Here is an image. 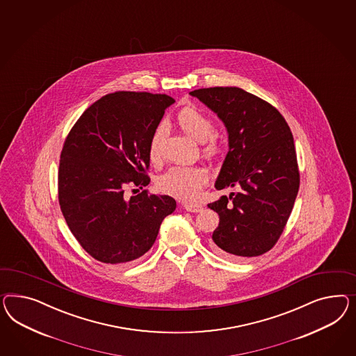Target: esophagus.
<instances>
[{"mask_svg": "<svg viewBox=\"0 0 356 356\" xmlns=\"http://www.w3.org/2000/svg\"><path fill=\"white\" fill-rule=\"evenodd\" d=\"M183 208L187 211V212H193V213H197L203 209V205L202 204H184Z\"/></svg>", "mask_w": 356, "mask_h": 356, "instance_id": "obj_1", "label": "esophagus"}]
</instances>
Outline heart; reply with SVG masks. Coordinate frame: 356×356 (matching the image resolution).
Returning <instances> with one entry per match:
<instances>
[{
  "label": "heart",
  "instance_id": "1",
  "mask_svg": "<svg viewBox=\"0 0 356 356\" xmlns=\"http://www.w3.org/2000/svg\"><path fill=\"white\" fill-rule=\"evenodd\" d=\"M177 122L183 131L196 142L203 143L205 156L214 159L221 153V144L214 138V123L196 106H186L177 114ZM165 127L160 124L153 132L149 142V159L153 163L161 159V140ZM209 181V174L203 166H174L159 177L157 187L163 193L179 200H195Z\"/></svg>",
  "mask_w": 356,
  "mask_h": 356
}]
</instances>
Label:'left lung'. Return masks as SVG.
<instances>
[{
  "instance_id": "left-lung-1",
  "label": "left lung",
  "mask_w": 356,
  "mask_h": 356,
  "mask_svg": "<svg viewBox=\"0 0 356 356\" xmlns=\"http://www.w3.org/2000/svg\"><path fill=\"white\" fill-rule=\"evenodd\" d=\"M190 95L212 109L229 134L216 188H238L208 204L220 216L212 245L230 257L265 254L284 232L300 183L290 127L273 105L238 87L200 88Z\"/></svg>"
}]
</instances>
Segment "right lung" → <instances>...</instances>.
I'll list each match as a JSON object with an SVG mask.
<instances>
[{
  "label": "right lung",
  "mask_w": 356,
  "mask_h": 356,
  "mask_svg": "<svg viewBox=\"0 0 356 356\" xmlns=\"http://www.w3.org/2000/svg\"><path fill=\"white\" fill-rule=\"evenodd\" d=\"M173 102L149 92L109 93L86 109L66 136L58 168L61 212L84 251L102 263L139 259L175 211L168 195L143 190L124 196L127 187L144 188L151 181L149 142Z\"/></svg>",
  "instance_id": "add662e5"
}]
</instances>
